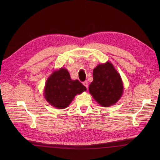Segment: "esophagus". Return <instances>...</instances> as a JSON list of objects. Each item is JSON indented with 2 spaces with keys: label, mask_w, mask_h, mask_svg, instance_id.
I'll return each mask as SVG.
<instances>
[{
  "label": "esophagus",
  "mask_w": 160,
  "mask_h": 160,
  "mask_svg": "<svg viewBox=\"0 0 160 160\" xmlns=\"http://www.w3.org/2000/svg\"><path fill=\"white\" fill-rule=\"evenodd\" d=\"M83 85H84L86 87L87 89L88 88V81H84V82H83Z\"/></svg>",
  "instance_id": "34e87169"
}]
</instances>
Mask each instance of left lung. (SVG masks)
<instances>
[{
	"instance_id": "1",
	"label": "left lung",
	"mask_w": 160,
	"mask_h": 160,
	"mask_svg": "<svg viewBox=\"0 0 160 160\" xmlns=\"http://www.w3.org/2000/svg\"><path fill=\"white\" fill-rule=\"evenodd\" d=\"M93 81L89 92L103 107H109L120 99L123 93V83L118 72L109 62L97 66L93 72Z\"/></svg>"
}]
</instances>
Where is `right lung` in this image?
I'll use <instances>...</instances> for the list:
<instances>
[{
  "label": "right lung",
  "mask_w": 160,
  "mask_h": 160,
  "mask_svg": "<svg viewBox=\"0 0 160 160\" xmlns=\"http://www.w3.org/2000/svg\"><path fill=\"white\" fill-rule=\"evenodd\" d=\"M87 88L78 80H72L68 71L61 68L51 75L47 81L45 97L51 105L58 109L68 106L77 94Z\"/></svg>",
  "instance_id": "obj_1"
}]
</instances>
